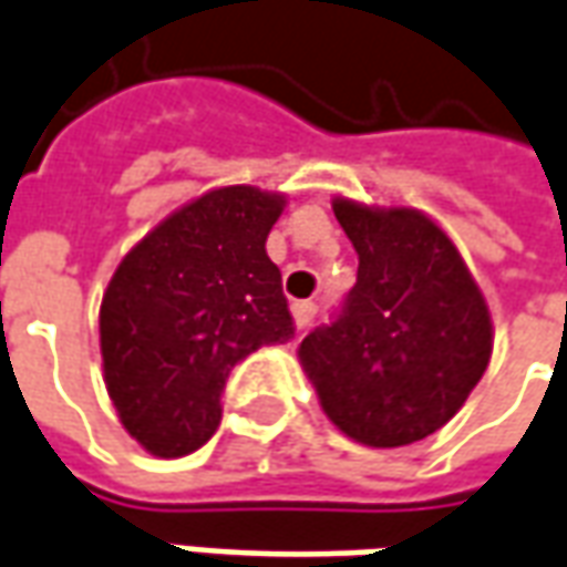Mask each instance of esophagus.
<instances>
[{
    "label": "esophagus",
    "mask_w": 567,
    "mask_h": 567,
    "mask_svg": "<svg viewBox=\"0 0 567 567\" xmlns=\"http://www.w3.org/2000/svg\"><path fill=\"white\" fill-rule=\"evenodd\" d=\"M315 315H318L315 302H292V323H296L299 330H306L308 323L315 321Z\"/></svg>",
    "instance_id": "1"
}]
</instances>
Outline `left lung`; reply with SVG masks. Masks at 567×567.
<instances>
[{
	"mask_svg": "<svg viewBox=\"0 0 567 567\" xmlns=\"http://www.w3.org/2000/svg\"><path fill=\"white\" fill-rule=\"evenodd\" d=\"M358 252L339 321L299 342L323 416L364 447H404L466 404L494 351L487 299L451 234L413 206L333 197Z\"/></svg>",
	"mask_w": 567,
	"mask_h": 567,
	"instance_id": "left-lung-1",
	"label": "left lung"
}]
</instances>
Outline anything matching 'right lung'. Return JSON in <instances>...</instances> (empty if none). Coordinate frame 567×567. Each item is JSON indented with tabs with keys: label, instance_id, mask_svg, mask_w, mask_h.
Wrapping results in <instances>:
<instances>
[{
	"label": "right lung",
	"instance_id": "add662e5",
	"mask_svg": "<svg viewBox=\"0 0 567 567\" xmlns=\"http://www.w3.org/2000/svg\"><path fill=\"white\" fill-rule=\"evenodd\" d=\"M287 194L213 187L144 234L101 296L104 385L147 454L175 460L213 439L237 361L292 339L265 240Z\"/></svg>",
	"mask_w": 567,
	"mask_h": 567
}]
</instances>
